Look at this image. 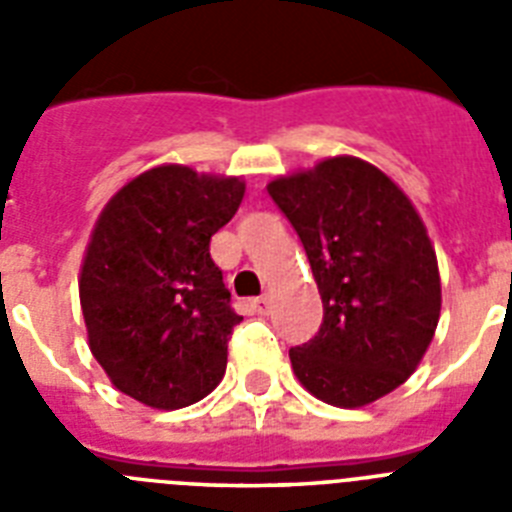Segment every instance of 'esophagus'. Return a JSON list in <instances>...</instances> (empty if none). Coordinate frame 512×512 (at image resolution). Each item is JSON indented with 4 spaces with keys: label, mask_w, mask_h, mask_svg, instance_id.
Returning a JSON list of instances; mask_svg holds the SVG:
<instances>
[{
    "label": "esophagus",
    "mask_w": 512,
    "mask_h": 512,
    "mask_svg": "<svg viewBox=\"0 0 512 512\" xmlns=\"http://www.w3.org/2000/svg\"><path fill=\"white\" fill-rule=\"evenodd\" d=\"M269 297H256V300H251V307H253V312H259V315H266V312H269Z\"/></svg>",
    "instance_id": "obj_1"
}]
</instances>
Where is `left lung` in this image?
Instances as JSON below:
<instances>
[{
    "label": "left lung",
    "instance_id": "obj_1",
    "mask_svg": "<svg viewBox=\"0 0 512 512\" xmlns=\"http://www.w3.org/2000/svg\"><path fill=\"white\" fill-rule=\"evenodd\" d=\"M271 200L300 235L323 300L318 336L289 348L310 395L361 408L418 369L441 315L436 251L390 176L356 156L279 176Z\"/></svg>",
    "mask_w": 512,
    "mask_h": 512
}]
</instances>
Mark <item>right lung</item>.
<instances>
[{"mask_svg":"<svg viewBox=\"0 0 512 512\" xmlns=\"http://www.w3.org/2000/svg\"><path fill=\"white\" fill-rule=\"evenodd\" d=\"M243 192L238 176L164 164L125 184L94 225L79 277L89 348L117 390L148 408H187L223 379L243 318L210 238Z\"/></svg>","mask_w":512,"mask_h":512,"instance_id":"right-lung-1","label":"right lung"}]
</instances>
